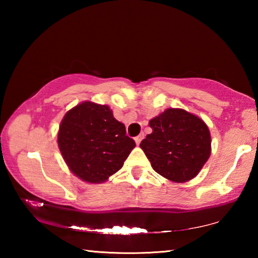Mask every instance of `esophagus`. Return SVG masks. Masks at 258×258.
I'll return each instance as SVG.
<instances>
[{
  "label": "esophagus",
  "instance_id": "34e87169",
  "mask_svg": "<svg viewBox=\"0 0 258 258\" xmlns=\"http://www.w3.org/2000/svg\"><path fill=\"white\" fill-rule=\"evenodd\" d=\"M143 138H145V134H143V133H142V134H140V135H138V137L134 139V140H135V143H137V145L139 146V145H140V142L142 141V139H143Z\"/></svg>",
  "mask_w": 258,
  "mask_h": 258
}]
</instances>
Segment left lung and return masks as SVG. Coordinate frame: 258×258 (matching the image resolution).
Listing matches in <instances>:
<instances>
[{
	"label": "left lung",
	"instance_id": "obj_1",
	"mask_svg": "<svg viewBox=\"0 0 258 258\" xmlns=\"http://www.w3.org/2000/svg\"><path fill=\"white\" fill-rule=\"evenodd\" d=\"M152 132L140 147L152 168L167 180L185 183L196 177L212 152L206 123L184 109L168 108L150 119Z\"/></svg>",
	"mask_w": 258,
	"mask_h": 258
}]
</instances>
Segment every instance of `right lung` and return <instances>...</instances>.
I'll list each match as a JSON object with an SVG mask.
<instances>
[{"label": "right lung", "mask_w": 258, "mask_h": 258, "mask_svg": "<svg viewBox=\"0 0 258 258\" xmlns=\"http://www.w3.org/2000/svg\"><path fill=\"white\" fill-rule=\"evenodd\" d=\"M58 147L72 173L87 183H103L123 167L134 149L125 125L106 104L84 101L66 112Z\"/></svg>", "instance_id": "1"}]
</instances>
